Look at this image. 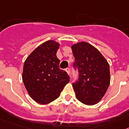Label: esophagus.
I'll use <instances>...</instances> for the list:
<instances>
[{
    "label": "esophagus",
    "instance_id": "1",
    "mask_svg": "<svg viewBox=\"0 0 129 129\" xmlns=\"http://www.w3.org/2000/svg\"><path fill=\"white\" fill-rule=\"evenodd\" d=\"M65 71L67 72V74H69H69H70V69H69V68H67V69H65Z\"/></svg>",
    "mask_w": 129,
    "mask_h": 129
}]
</instances>
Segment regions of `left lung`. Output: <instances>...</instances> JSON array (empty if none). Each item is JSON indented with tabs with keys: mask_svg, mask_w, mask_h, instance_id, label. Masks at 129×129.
Segmentation results:
<instances>
[{
	"mask_svg": "<svg viewBox=\"0 0 129 129\" xmlns=\"http://www.w3.org/2000/svg\"><path fill=\"white\" fill-rule=\"evenodd\" d=\"M74 66L79 72L78 81L72 84L78 100L88 105L98 104L110 84L109 64L95 47L87 42L71 46Z\"/></svg>",
	"mask_w": 129,
	"mask_h": 129,
	"instance_id": "1",
	"label": "left lung"
}]
</instances>
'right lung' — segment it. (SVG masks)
Segmentation results:
<instances>
[{
	"label": "right lung",
	"mask_w": 129,
	"mask_h": 129,
	"mask_svg": "<svg viewBox=\"0 0 129 129\" xmlns=\"http://www.w3.org/2000/svg\"><path fill=\"white\" fill-rule=\"evenodd\" d=\"M59 43L47 41L34 49L24 62L22 80L29 96L40 104H49L57 99L70 77L59 69L57 57Z\"/></svg>",
	"instance_id": "1"
}]
</instances>
